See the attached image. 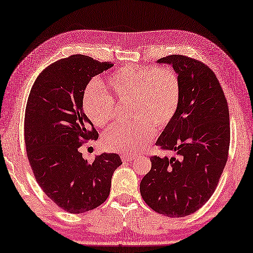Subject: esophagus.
<instances>
[{"mask_svg": "<svg viewBox=\"0 0 253 253\" xmlns=\"http://www.w3.org/2000/svg\"><path fill=\"white\" fill-rule=\"evenodd\" d=\"M135 158H136V156H134V155H121V160L125 162L131 161V160H133Z\"/></svg>", "mask_w": 253, "mask_h": 253, "instance_id": "1", "label": "esophagus"}]
</instances>
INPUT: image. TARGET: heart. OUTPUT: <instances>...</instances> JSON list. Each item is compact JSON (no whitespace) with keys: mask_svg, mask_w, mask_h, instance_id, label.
Returning a JSON list of instances; mask_svg holds the SVG:
<instances>
[{"mask_svg":"<svg viewBox=\"0 0 253 253\" xmlns=\"http://www.w3.org/2000/svg\"><path fill=\"white\" fill-rule=\"evenodd\" d=\"M105 84L110 94L95 82L85 87L83 108L94 126L105 127L115 118L114 100L130 102L133 120L112 127L102 139L107 150L121 155L143 150L156 131L173 121L180 104V79L168 66L126 65L109 74Z\"/></svg>","mask_w":253,"mask_h":253,"instance_id":"obj_1","label":"heart"}]
</instances>
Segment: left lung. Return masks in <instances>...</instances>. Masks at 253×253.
Here are the masks:
<instances>
[{
    "instance_id": "left-lung-1",
    "label": "left lung",
    "mask_w": 253,
    "mask_h": 253,
    "mask_svg": "<svg viewBox=\"0 0 253 253\" xmlns=\"http://www.w3.org/2000/svg\"><path fill=\"white\" fill-rule=\"evenodd\" d=\"M158 63L173 66L180 79L177 114L156 145L177 157H151L140 194L153 211L171 218L195 212L214 192L229 156L230 115L213 72L200 61L171 54Z\"/></svg>"
}]
</instances>
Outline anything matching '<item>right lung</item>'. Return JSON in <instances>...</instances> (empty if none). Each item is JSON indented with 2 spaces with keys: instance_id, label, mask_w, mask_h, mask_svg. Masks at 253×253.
Returning a JSON list of instances; mask_svg holds the SVG:
<instances>
[{
  "instance_id": "obj_1",
  "label": "right lung",
  "mask_w": 253,
  "mask_h": 253,
  "mask_svg": "<svg viewBox=\"0 0 253 253\" xmlns=\"http://www.w3.org/2000/svg\"><path fill=\"white\" fill-rule=\"evenodd\" d=\"M114 64L74 54L49 65L30 91L24 115V141L35 179L60 208L82 213L103 204L112 177L122 164L116 153L88 163L79 148L98 133L83 108L90 80Z\"/></svg>"
}]
</instances>
